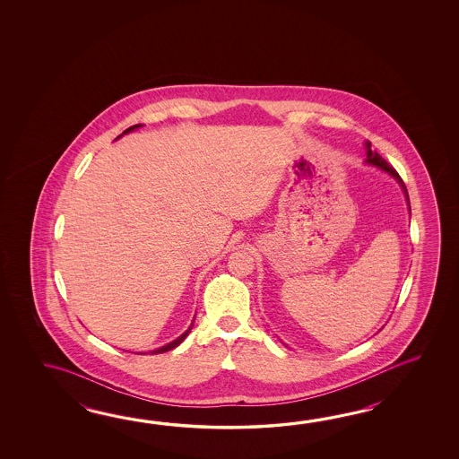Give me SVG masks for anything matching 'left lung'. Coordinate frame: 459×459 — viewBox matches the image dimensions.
Instances as JSON below:
<instances>
[{
    "label": "left lung",
    "instance_id": "obj_1",
    "mask_svg": "<svg viewBox=\"0 0 459 459\" xmlns=\"http://www.w3.org/2000/svg\"><path fill=\"white\" fill-rule=\"evenodd\" d=\"M366 164H369V166H376L377 169H381L382 172H385V174H389L390 177H394L395 180H397V184L402 186V190H403V194L407 196V205H409L410 210V200H409V192H407V188H405V184L402 182V178H400L399 174L395 172V169L394 167H390L384 159H382L376 151H372L371 143L369 141H366Z\"/></svg>",
    "mask_w": 459,
    "mask_h": 459
}]
</instances>
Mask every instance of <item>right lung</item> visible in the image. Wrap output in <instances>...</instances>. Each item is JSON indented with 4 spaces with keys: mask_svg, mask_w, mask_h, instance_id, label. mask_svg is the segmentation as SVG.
<instances>
[{
    "mask_svg": "<svg viewBox=\"0 0 459 459\" xmlns=\"http://www.w3.org/2000/svg\"><path fill=\"white\" fill-rule=\"evenodd\" d=\"M143 125H134V126L127 127L126 131L123 133V134H127V133H131V131H134V129H137V127H141ZM121 134V136H123ZM117 136V137H121ZM192 326H194V322H192V325L188 326V330H186V333H182L177 340H174V342H169V344H166V346H162V348H159V350H154V351H151V354H160V352H166L170 351V350H174V348H177L180 342H184L186 340V336H188V333H190V330H192Z\"/></svg>",
    "mask_w": 459,
    "mask_h": 459,
    "instance_id": "obj_1",
    "label": "right lung"
}]
</instances>
